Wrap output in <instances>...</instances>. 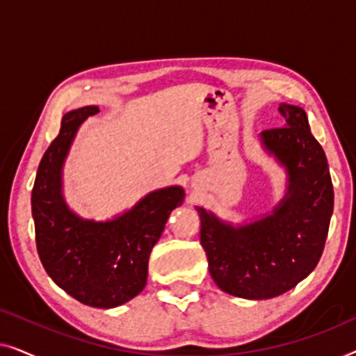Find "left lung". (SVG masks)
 Wrapping results in <instances>:
<instances>
[{"label": "left lung", "mask_w": 356, "mask_h": 356, "mask_svg": "<svg viewBox=\"0 0 356 356\" xmlns=\"http://www.w3.org/2000/svg\"><path fill=\"white\" fill-rule=\"evenodd\" d=\"M284 128L261 140L289 175V188L270 216L233 227L196 207L209 272L225 293L246 300L279 296L308 277L323 254L334 209L327 159L311 134L308 116L295 105L279 106Z\"/></svg>", "instance_id": "1"}]
</instances>
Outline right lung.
<instances>
[{
    "instance_id": "right-lung-1",
    "label": "right lung",
    "mask_w": 356,
    "mask_h": 356,
    "mask_svg": "<svg viewBox=\"0 0 356 356\" xmlns=\"http://www.w3.org/2000/svg\"><path fill=\"white\" fill-rule=\"evenodd\" d=\"M99 111L90 105L63 116L60 134L38 165L32 216L38 256L51 280L81 303L108 309L144 290L150 251L184 191L168 186L149 193L108 222L86 220L70 211L61 191L63 163L79 126Z\"/></svg>"
}]
</instances>
